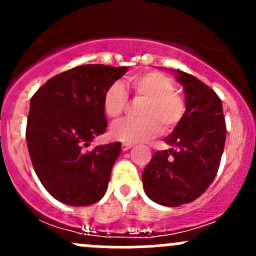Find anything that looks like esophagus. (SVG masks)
Segmentation results:
<instances>
[{
  "instance_id": "34e87169",
  "label": "esophagus",
  "mask_w": 256,
  "mask_h": 256,
  "mask_svg": "<svg viewBox=\"0 0 256 256\" xmlns=\"http://www.w3.org/2000/svg\"><path fill=\"white\" fill-rule=\"evenodd\" d=\"M134 144H128V142H124L122 146H121V148H122V151H128V150H130L131 147H132Z\"/></svg>"
}]
</instances>
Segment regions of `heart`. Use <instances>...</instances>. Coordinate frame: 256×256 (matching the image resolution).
Listing matches in <instances>:
<instances>
[{"label":"heart","instance_id":"obj_1","mask_svg":"<svg viewBox=\"0 0 256 256\" xmlns=\"http://www.w3.org/2000/svg\"><path fill=\"white\" fill-rule=\"evenodd\" d=\"M136 98L144 102L138 106L141 118H124L114 124L112 135L116 140L135 144L150 140L162 130L168 132L182 120L186 102L174 92V82L161 72H144L130 79ZM104 112L109 118H118L128 105V92L121 82L110 85L102 99Z\"/></svg>","mask_w":256,"mask_h":256}]
</instances>
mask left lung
I'll list each match as a JSON object with an SVG mask.
<instances>
[{
    "label": "left lung",
    "instance_id": "1",
    "mask_svg": "<svg viewBox=\"0 0 256 256\" xmlns=\"http://www.w3.org/2000/svg\"><path fill=\"white\" fill-rule=\"evenodd\" d=\"M184 90L186 112L144 170L147 197L166 207L190 203L204 193L220 164L226 128L222 100L196 76L170 69Z\"/></svg>",
    "mask_w": 256,
    "mask_h": 256
}]
</instances>
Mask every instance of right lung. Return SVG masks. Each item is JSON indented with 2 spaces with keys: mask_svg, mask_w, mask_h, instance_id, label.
<instances>
[{
  "mask_svg": "<svg viewBox=\"0 0 256 256\" xmlns=\"http://www.w3.org/2000/svg\"><path fill=\"white\" fill-rule=\"evenodd\" d=\"M128 66L86 64L49 79L30 99L27 147L43 187L74 207L96 203L108 190L120 142L84 147L108 128L102 99Z\"/></svg>",
  "mask_w": 256,
  "mask_h": 256,
  "instance_id": "right-lung-1",
  "label": "right lung"
}]
</instances>
